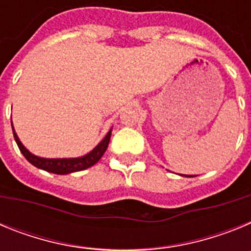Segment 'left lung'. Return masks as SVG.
<instances>
[{"label": "left lung", "instance_id": "left-lung-1", "mask_svg": "<svg viewBox=\"0 0 251 251\" xmlns=\"http://www.w3.org/2000/svg\"><path fill=\"white\" fill-rule=\"evenodd\" d=\"M185 176H186V175H185ZM186 177H192V176H186Z\"/></svg>", "mask_w": 251, "mask_h": 251}]
</instances>
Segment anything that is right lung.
Wrapping results in <instances>:
<instances>
[{
    "label": "right lung",
    "instance_id": "obj_1",
    "mask_svg": "<svg viewBox=\"0 0 251 251\" xmlns=\"http://www.w3.org/2000/svg\"><path fill=\"white\" fill-rule=\"evenodd\" d=\"M13 137H15V141H16L17 146H19L20 151L24 154L26 159L30 162L31 165H34L35 167L41 168L44 171H48L51 174L56 175H68L73 174V172H77V171H83L86 168L94 166L99 159L101 158V156L104 154V152L108 148L110 141V134H112V129L106 133V136L104 137L103 141L99 143L92 152H89L88 154L83 157H77V158H43V157H37L35 154L30 152L28 150H26L25 146L22 145L21 141L17 137L16 132L13 129Z\"/></svg>",
    "mask_w": 251,
    "mask_h": 251
}]
</instances>
